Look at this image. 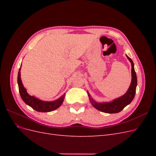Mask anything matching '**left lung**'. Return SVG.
<instances>
[{
	"label": "left lung",
	"instance_id": "1",
	"mask_svg": "<svg viewBox=\"0 0 156 156\" xmlns=\"http://www.w3.org/2000/svg\"><path fill=\"white\" fill-rule=\"evenodd\" d=\"M126 57L129 60L131 64V82L127 91L123 96L116 98L110 102L99 103L96 101L90 95L87 91L89 100L92 105L96 109L105 113H117L124 109V108L133 101L135 95L136 87L137 85V79L134 69V64L132 60L126 55Z\"/></svg>",
	"mask_w": 156,
	"mask_h": 156
}]
</instances>
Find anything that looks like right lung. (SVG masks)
I'll return each mask as SVG.
<instances>
[{
	"label": "right lung",
	"instance_id": "1",
	"mask_svg": "<svg viewBox=\"0 0 156 156\" xmlns=\"http://www.w3.org/2000/svg\"><path fill=\"white\" fill-rule=\"evenodd\" d=\"M21 67L18 72L17 76V84L19 87V90L22 100L27 105L31 107L33 109L36 111L46 112L53 111L56 108H58L62 104L64 99L65 97V94L61 96L58 99L52 101H42L40 99L36 98L34 96H30L28 94L26 88L24 87L21 79Z\"/></svg>",
	"mask_w": 156,
	"mask_h": 156
}]
</instances>
